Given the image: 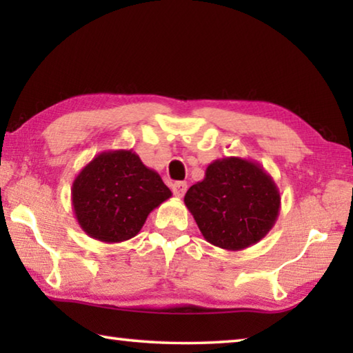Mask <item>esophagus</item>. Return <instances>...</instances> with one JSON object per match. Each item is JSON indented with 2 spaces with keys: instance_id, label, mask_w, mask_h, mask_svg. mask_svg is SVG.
<instances>
[{
  "instance_id": "34e87169",
  "label": "esophagus",
  "mask_w": 353,
  "mask_h": 353,
  "mask_svg": "<svg viewBox=\"0 0 353 353\" xmlns=\"http://www.w3.org/2000/svg\"><path fill=\"white\" fill-rule=\"evenodd\" d=\"M188 185L187 182H174L172 183V193H174V196H177V198H182V196L185 194V191H187Z\"/></svg>"
}]
</instances>
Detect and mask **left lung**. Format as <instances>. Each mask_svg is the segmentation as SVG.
Wrapping results in <instances>:
<instances>
[{"label": "left lung", "mask_w": 353, "mask_h": 353, "mask_svg": "<svg viewBox=\"0 0 353 353\" xmlns=\"http://www.w3.org/2000/svg\"><path fill=\"white\" fill-rule=\"evenodd\" d=\"M202 236L225 250H243L268 235L280 213V191L260 163L218 159L183 198Z\"/></svg>", "instance_id": "left-lung-1"}]
</instances>
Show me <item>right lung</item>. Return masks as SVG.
I'll use <instances>...</instances> for the list:
<instances>
[{
  "label": "right lung",
  "instance_id": "1",
  "mask_svg": "<svg viewBox=\"0 0 353 353\" xmlns=\"http://www.w3.org/2000/svg\"><path fill=\"white\" fill-rule=\"evenodd\" d=\"M171 194L159 172L143 165L132 149H117L94 155L79 171L71 205L88 236L113 244L134 238Z\"/></svg>",
  "mask_w": 353,
  "mask_h": 353
}]
</instances>
